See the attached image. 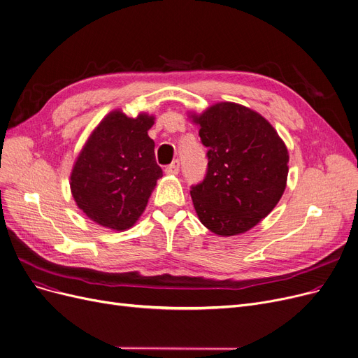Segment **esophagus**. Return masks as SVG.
<instances>
[{
  "instance_id": "34e87169",
  "label": "esophagus",
  "mask_w": 358,
  "mask_h": 358,
  "mask_svg": "<svg viewBox=\"0 0 358 358\" xmlns=\"http://www.w3.org/2000/svg\"><path fill=\"white\" fill-rule=\"evenodd\" d=\"M180 171V162L178 161H174L171 165H168L165 168V174L166 176H177Z\"/></svg>"
}]
</instances>
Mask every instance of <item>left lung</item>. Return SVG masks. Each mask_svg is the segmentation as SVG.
<instances>
[{
    "instance_id": "obj_1",
    "label": "left lung",
    "mask_w": 358,
    "mask_h": 358,
    "mask_svg": "<svg viewBox=\"0 0 358 358\" xmlns=\"http://www.w3.org/2000/svg\"><path fill=\"white\" fill-rule=\"evenodd\" d=\"M208 146V173L190 194L200 222L219 236L250 231L286 190L289 150L259 113L231 101L190 113Z\"/></svg>"
}]
</instances>
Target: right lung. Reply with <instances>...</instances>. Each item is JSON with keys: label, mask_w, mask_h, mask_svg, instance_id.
Wrapping results in <instances>:
<instances>
[{"label": "right lung", "mask_w": 358, "mask_h": 358, "mask_svg": "<svg viewBox=\"0 0 358 358\" xmlns=\"http://www.w3.org/2000/svg\"><path fill=\"white\" fill-rule=\"evenodd\" d=\"M155 117H129L120 108L96 126L73 162L71 193L78 208L100 227L130 229L139 220L162 169L148 130Z\"/></svg>", "instance_id": "1"}]
</instances>
